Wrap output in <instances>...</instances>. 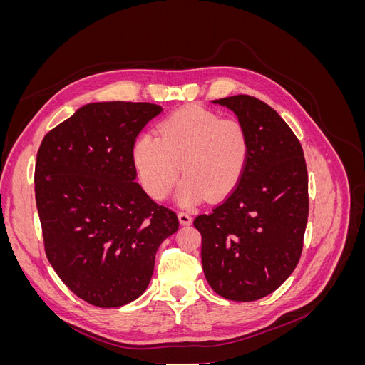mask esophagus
Segmentation results:
<instances>
[{
  "label": "esophagus",
  "mask_w": 365,
  "mask_h": 365,
  "mask_svg": "<svg viewBox=\"0 0 365 365\" xmlns=\"http://www.w3.org/2000/svg\"><path fill=\"white\" fill-rule=\"evenodd\" d=\"M178 219H180L181 225H190L192 224V216L189 213H184V212L178 213Z\"/></svg>",
  "instance_id": "34e87169"
}]
</instances>
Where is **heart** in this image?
Instances as JSON below:
<instances>
[{"instance_id": "obj_1", "label": "heart", "mask_w": 365, "mask_h": 365, "mask_svg": "<svg viewBox=\"0 0 365 365\" xmlns=\"http://www.w3.org/2000/svg\"><path fill=\"white\" fill-rule=\"evenodd\" d=\"M250 158L247 128L235 117L220 118L202 106H185L165 117L157 137L140 135L132 160L146 193L161 201L184 176L176 201L184 207L204 195L219 200L236 189Z\"/></svg>"}]
</instances>
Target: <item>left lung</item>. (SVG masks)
<instances>
[{
	"label": "left lung",
	"instance_id": "left-lung-1",
	"mask_svg": "<svg viewBox=\"0 0 365 365\" xmlns=\"http://www.w3.org/2000/svg\"><path fill=\"white\" fill-rule=\"evenodd\" d=\"M247 128L250 158L222 204L200 215L201 260L212 289L233 302L274 292L295 269L309 215L307 169L300 141L274 109L247 94L213 101Z\"/></svg>",
	"mask_w": 365,
	"mask_h": 365
}]
</instances>
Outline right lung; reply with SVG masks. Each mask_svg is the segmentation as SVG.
Wrapping results in <instances>:
<instances>
[{
    "label": "right lung",
    "instance_id": "add662e5",
    "mask_svg": "<svg viewBox=\"0 0 365 365\" xmlns=\"http://www.w3.org/2000/svg\"><path fill=\"white\" fill-rule=\"evenodd\" d=\"M163 108L146 102L88 103L43 137L35 195L43 247L68 288L97 307L146 291L161 242L180 227L135 181L132 146Z\"/></svg>",
    "mask_w": 365,
    "mask_h": 365
}]
</instances>
